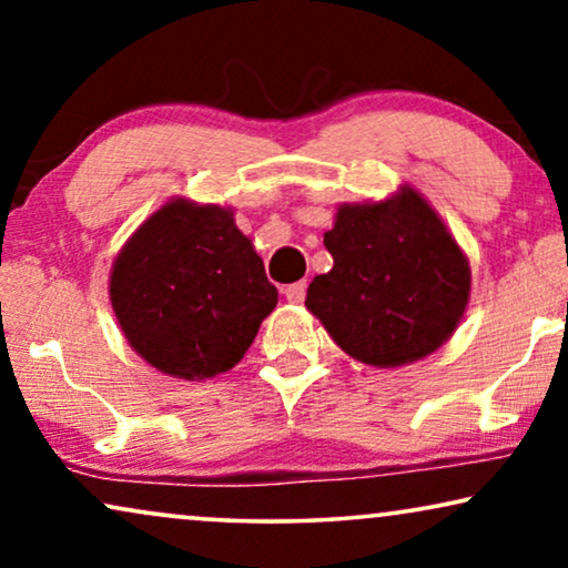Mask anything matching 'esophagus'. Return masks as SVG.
<instances>
[{
	"instance_id": "obj_1",
	"label": "esophagus",
	"mask_w": 568,
	"mask_h": 568,
	"mask_svg": "<svg viewBox=\"0 0 568 568\" xmlns=\"http://www.w3.org/2000/svg\"><path fill=\"white\" fill-rule=\"evenodd\" d=\"M305 292H307V282H294L284 290V297L294 302V305H300V302L305 300Z\"/></svg>"
}]
</instances>
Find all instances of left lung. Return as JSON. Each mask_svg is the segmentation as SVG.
I'll use <instances>...</instances> for the list:
<instances>
[{"instance_id":"8db88e82","label":"left lung","mask_w":568,"mask_h":568,"mask_svg":"<svg viewBox=\"0 0 568 568\" xmlns=\"http://www.w3.org/2000/svg\"><path fill=\"white\" fill-rule=\"evenodd\" d=\"M328 274L305 307L369 367L414 364L445 344L470 300V263L434 206L410 185L390 199L341 204L323 235Z\"/></svg>"}]
</instances>
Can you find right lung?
Returning <instances> with one entry per match:
<instances>
[{
  "label": "right lung",
  "mask_w": 568,
  "mask_h": 568,
  "mask_svg": "<svg viewBox=\"0 0 568 568\" xmlns=\"http://www.w3.org/2000/svg\"><path fill=\"white\" fill-rule=\"evenodd\" d=\"M108 294L129 346L162 375L191 383L235 367L278 302L235 212L183 196L123 243Z\"/></svg>",
  "instance_id": "obj_1"
}]
</instances>
